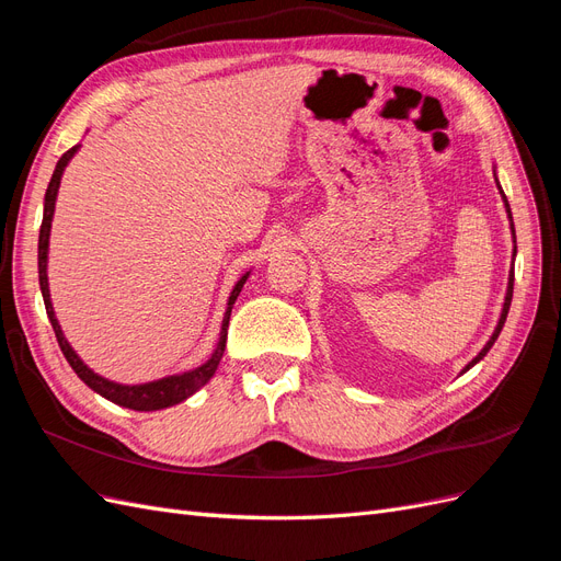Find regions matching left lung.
I'll list each match as a JSON object with an SVG mask.
<instances>
[{"mask_svg":"<svg viewBox=\"0 0 561 561\" xmlns=\"http://www.w3.org/2000/svg\"><path fill=\"white\" fill-rule=\"evenodd\" d=\"M504 202H506V210H508V216H511V208H508V199L504 197ZM513 276H515V274L511 272V278H508V293H506V301H504V311H501V318H499V324H496V330H494L492 339H490V341H488V345H485V347H482V351H480V353H478V355H476V357H473V359H471V362L467 364V369H465V371H469L473 364H478V362H480L482 357H485V355H488V351H490V347L494 345L496 336L501 334V327H504V322H506V316H508V308H511V299H513V280H515Z\"/></svg>","mask_w":561,"mask_h":561,"instance_id":"left-lung-1","label":"left lung"}]
</instances>
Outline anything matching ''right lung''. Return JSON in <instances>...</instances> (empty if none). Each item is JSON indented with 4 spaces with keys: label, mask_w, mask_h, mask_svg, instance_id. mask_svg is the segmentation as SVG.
Returning <instances> with one entry per match:
<instances>
[{
    "label": "right lung",
    "mask_w": 561,
    "mask_h": 561,
    "mask_svg": "<svg viewBox=\"0 0 561 561\" xmlns=\"http://www.w3.org/2000/svg\"><path fill=\"white\" fill-rule=\"evenodd\" d=\"M79 150V146L69 148L65 156L57 160L55 164V171H53V179L48 183V190H46V204H44V222H42V231H38V285H42V295H44V304H46V313H48V320L53 324V332H55V339L57 343H60L62 353L69 362L71 369L79 374V378L88 385L90 390H94L96 394L106 397L108 401L113 403H121L125 405V409H134V411H158V409H167V405H173L179 403L183 399H187L190 394H195L202 385H206L210 380V376L216 374L218 364L222 359V353H225V343H227V324H229V313H231V304L237 301L241 287L248 278V274L237 283V287L231 289L229 295V306H227V313H225V320H222V332H220V343L216 347V353L210 355V359L206 364H202L199 369L195 371H187V374H181V376H169V378H162V380H156V382H146V385H118V382H111L102 376H96L94 371H90L88 366L79 359V355H76L71 351V345L67 343L60 324H57L55 320V313H53V304H50V293H48V276H46V257H48V237H50V220H53V210H55V199H57V187H60V179H62V171L67 167V162L73 158V152Z\"/></svg>",
    "instance_id": "add662e5"
}]
</instances>
